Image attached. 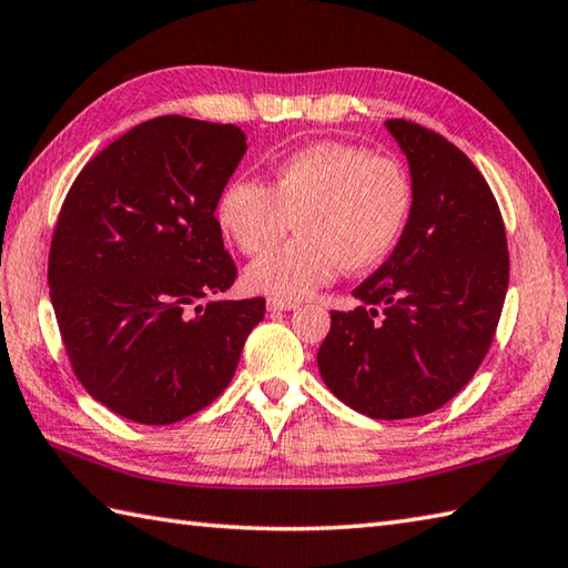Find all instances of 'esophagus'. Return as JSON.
Segmentation results:
<instances>
[{
    "label": "esophagus",
    "instance_id": "34e87169",
    "mask_svg": "<svg viewBox=\"0 0 568 568\" xmlns=\"http://www.w3.org/2000/svg\"><path fill=\"white\" fill-rule=\"evenodd\" d=\"M268 310L271 312H291L297 310V303H291V300H277V297H268Z\"/></svg>",
    "mask_w": 568,
    "mask_h": 568
}]
</instances>
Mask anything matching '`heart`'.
Masks as SVG:
<instances>
[{"instance_id": "1", "label": "heart", "mask_w": 568, "mask_h": 568, "mask_svg": "<svg viewBox=\"0 0 568 568\" xmlns=\"http://www.w3.org/2000/svg\"><path fill=\"white\" fill-rule=\"evenodd\" d=\"M413 210L405 165L354 143L320 141L273 168L268 185L251 178L226 183L216 220L244 256H258L292 227L301 236L246 268L251 291L305 300L339 268L364 273L395 248Z\"/></svg>"}]
</instances>
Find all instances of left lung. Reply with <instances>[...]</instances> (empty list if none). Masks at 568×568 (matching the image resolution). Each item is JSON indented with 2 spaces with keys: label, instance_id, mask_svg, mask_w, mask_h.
<instances>
[{
  "label": "left lung",
  "instance_id": "1",
  "mask_svg": "<svg viewBox=\"0 0 568 568\" xmlns=\"http://www.w3.org/2000/svg\"><path fill=\"white\" fill-rule=\"evenodd\" d=\"M407 155L413 210L390 258L332 310L317 352L327 388L361 415L434 413L484 364L508 293L510 256L496 197L468 155L432 129L385 122Z\"/></svg>",
  "mask_w": 568,
  "mask_h": 568
}]
</instances>
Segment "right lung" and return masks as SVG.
<instances>
[{
  "label": "right lung",
  "mask_w": 568,
  "mask_h": 568,
  "mask_svg": "<svg viewBox=\"0 0 568 568\" xmlns=\"http://www.w3.org/2000/svg\"><path fill=\"white\" fill-rule=\"evenodd\" d=\"M244 131L178 114L126 131L68 190L48 253L60 339L82 388L139 425H173L234 378L265 300L236 281L214 210Z\"/></svg>",
  "instance_id": "1"
}]
</instances>
